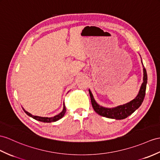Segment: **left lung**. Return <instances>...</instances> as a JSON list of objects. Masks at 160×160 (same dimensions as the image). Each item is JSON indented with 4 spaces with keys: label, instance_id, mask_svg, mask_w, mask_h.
<instances>
[{
    "label": "left lung",
    "instance_id": "1",
    "mask_svg": "<svg viewBox=\"0 0 160 160\" xmlns=\"http://www.w3.org/2000/svg\"><path fill=\"white\" fill-rule=\"evenodd\" d=\"M143 82L142 83L141 89H140L138 94L133 100L130 101V102H128L126 104L121 105V106L112 108H107L99 106V105L96 102L94 99H93L92 92H90V90H89L93 110L95 111L96 113H98V115L102 117H105V118L115 119H125L128 118V116H130V115L133 113V112L142 104V102H143L144 98H145V96L146 87L147 83V74L145 67L143 68Z\"/></svg>",
    "mask_w": 160,
    "mask_h": 160
}]
</instances>
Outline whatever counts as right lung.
<instances>
[{"label":"right lung","mask_w":160,"mask_h":160,"mask_svg":"<svg viewBox=\"0 0 160 160\" xmlns=\"http://www.w3.org/2000/svg\"><path fill=\"white\" fill-rule=\"evenodd\" d=\"M24 112H26V113L28 115V116L31 117V118H32L33 119H36L37 121H39V122H45V123H51V122H56V121L59 120L60 119H61L62 117H63L65 114L66 112V107L64 106V108H63V110H62V111L60 112V113H59L58 115H56L53 117V118H42V117H38V116H34V115H32V114L29 113L28 112L26 111L24 109Z\"/></svg>","instance_id":"1"}]
</instances>
